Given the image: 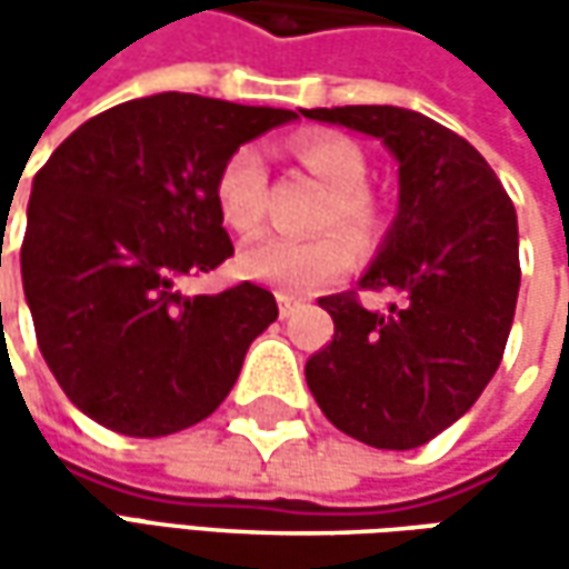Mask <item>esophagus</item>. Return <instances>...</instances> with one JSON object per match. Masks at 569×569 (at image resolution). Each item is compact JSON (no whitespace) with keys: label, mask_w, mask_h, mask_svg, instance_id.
<instances>
[{"label":"esophagus","mask_w":569,"mask_h":569,"mask_svg":"<svg viewBox=\"0 0 569 569\" xmlns=\"http://www.w3.org/2000/svg\"><path fill=\"white\" fill-rule=\"evenodd\" d=\"M297 303H300L297 297L284 295V291H281V295H278V313H281V319L291 317V313H295V310H297Z\"/></svg>","instance_id":"esophagus-1"}]
</instances>
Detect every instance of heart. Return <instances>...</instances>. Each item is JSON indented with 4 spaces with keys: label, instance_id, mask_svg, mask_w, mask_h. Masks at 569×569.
<instances>
[{
    "label": "heart",
    "instance_id": "obj_1",
    "mask_svg": "<svg viewBox=\"0 0 569 569\" xmlns=\"http://www.w3.org/2000/svg\"><path fill=\"white\" fill-rule=\"evenodd\" d=\"M295 158L329 189L322 224H339L355 240H367L377 228V206L363 192L367 158L358 142L329 132L300 136L295 142ZM262 196H266V161L259 148L240 144L237 151H230L214 180V206L221 221L237 233H252L262 221ZM348 266H351V243L341 233H322L310 240L266 233L240 250L243 274L291 295L313 291L322 281L345 272Z\"/></svg>",
    "mask_w": 569,
    "mask_h": 569
}]
</instances>
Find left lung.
Returning a JSON list of instances; mask_svg holds the SVG:
<instances>
[{
	"label": "left lung",
	"instance_id": "left-lung-1",
	"mask_svg": "<svg viewBox=\"0 0 569 569\" xmlns=\"http://www.w3.org/2000/svg\"><path fill=\"white\" fill-rule=\"evenodd\" d=\"M307 120L380 139L399 161V214L361 288L322 297L332 341L307 386L341 433L377 449L425 447L459 421L500 367L519 295L516 208L462 136L405 107H319Z\"/></svg>",
	"mask_w": 569,
	"mask_h": 569
}]
</instances>
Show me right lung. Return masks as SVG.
Segmentation results:
<instances>
[{
    "mask_svg": "<svg viewBox=\"0 0 569 569\" xmlns=\"http://www.w3.org/2000/svg\"><path fill=\"white\" fill-rule=\"evenodd\" d=\"M297 120L164 91L110 107L33 177L21 281L62 392L126 437H167L228 399L278 319L252 284L187 297L177 281L233 256L214 180L243 142Z\"/></svg>",
    "mask_w": 569,
    "mask_h": 569,
    "instance_id": "1",
    "label": "right lung"
}]
</instances>
